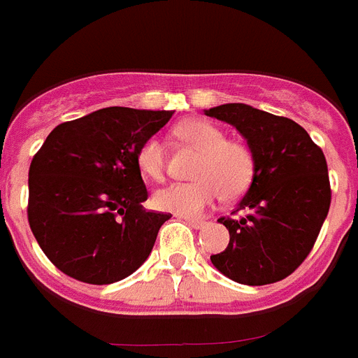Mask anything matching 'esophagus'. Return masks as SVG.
Here are the masks:
<instances>
[{"label":"esophagus","instance_id":"34e87169","mask_svg":"<svg viewBox=\"0 0 358 358\" xmlns=\"http://www.w3.org/2000/svg\"><path fill=\"white\" fill-rule=\"evenodd\" d=\"M185 222H187L191 227H194V229H203V227H206V222L196 220V218H185Z\"/></svg>","mask_w":358,"mask_h":358}]
</instances>
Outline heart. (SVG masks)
Here are the masks:
<instances>
[{"label":"heart","instance_id":"1","mask_svg":"<svg viewBox=\"0 0 358 358\" xmlns=\"http://www.w3.org/2000/svg\"><path fill=\"white\" fill-rule=\"evenodd\" d=\"M184 143L196 149L193 182H174L152 194L156 209L194 218L218 196L236 198L255 176V152L245 142L229 140L218 125L206 120H187L174 129ZM136 164L145 176L162 180L165 173L164 143L158 136L147 138L136 152Z\"/></svg>","mask_w":358,"mask_h":358}]
</instances>
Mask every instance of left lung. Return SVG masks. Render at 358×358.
I'll list each match as a JSON object with an SVG mask.
<instances>
[{
	"label": "left lung",
	"instance_id": "obj_1",
	"mask_svg": "<svg viewBox=\"0 0 358 358\" xmlns=\"http://www.w3.org/2000/svg\"><path fill=\"white\" fill-rule=\"evenodd\" d=\"M207 116L236 127L255 152V176L233 215L218 218L229 244L213 266L231 280L266 286L304 262L326 220L331 187L322 149L304 127L245 103H225Z\"/></svg>",
	"mask_w": 358,
	"mask_h": 358
}]
</instances>
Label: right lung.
I'll list each match as a JSON object with an SVG mask.
<instances>
[{"label":"right lung","instance_id":"right-lung-1","mask_svg":"<svg viewBox=\"0 0 358 358\" xmlns=\"http://www.w3.org/2000/svg\"><path fill=\"white\" fill-rule=\"evenodd\" d=\"M173 110L105 107L59 123L29 169V225L59 271L113 284L151 255L171 215L147 211L136 152Z\"/></svg>","mask_w":358,"mask_h":358}]
</instances>
